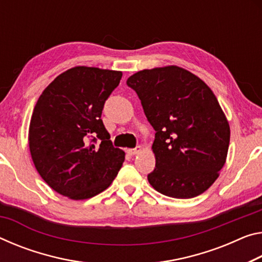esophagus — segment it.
<instances>
[{
    "instance_id": "obj_1",
    "label": "esophagus",
    "mask_w": 262,
    "mask_h": 262,
    "mask_svg": "<svg viewBox=\"0 0 262 262\" xmlns=\"http://www.w3.org/2000/svg\"><path fill=\"white\" fill-rule=\"evenodd\" d=\"M141 150H142V148H141L140 146H138L134 149H129V154L130 155H136V154H139Z\"/></svg>"
}]
</instances>
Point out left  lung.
Masks as SVG:
<instances>
[{
    "instance_id": "1",
    "label": "left lung",
    "mask_w": 262,
    "mask_h": 262,
    "mask_svg": "<svg viewBox=\"0 0 262 262\" xmlns=\"http://www.w3.org/2000/svg\"><path fill=\"white\" fill-rule=\"evenodd\" d=\"M127 85L156 132L149 183L172 198L204 192L218 178L230 144V126L210 87L178 66L136 72Z\"/></svg>"
}]
</instances>
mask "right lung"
I'll return each mask as SVG.
<instances>
[{
    "mask_svg": "<svg viewBox=\"0 0 262 262\" xmlns=\"http://www.w3.org/2000/svg\"><path fill=\"white\" fill-rule=\"evenodd\" d=\"M122 73L77 66L58 76L37 101L29 147L40 177L71 199L102 192L118 175L124 152L114 148L101 114Z\"/></svg>",
    "mask_w": 262,
    "mask_h": 262,
    "instance_id": "right-lung-1",
    "label": "right lung"
}]
</instances>
